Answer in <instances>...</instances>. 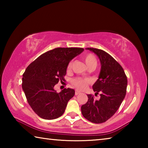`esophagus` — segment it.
<instances>
[{
    "label": "esophagus",
    "instance_id": "esophagus-1",
    "mask_svg": "<svg viewBox=\"0 0 148 148\" xmlns=\"http://www.w3.org/2000/svg\"><path fill=\"white\" fill-rule=\"evenodd\" d=\"M79 93H80V92H79V91H77V90H76V91H75V95H79Z\"/></svg>",
    "mask_w": 148,
    "mask_h": 148
}]
</instances>
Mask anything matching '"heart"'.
I'll list each match as a JSON object with an SVG mask.
<instances>
[{
	"instance_id": "1",
	"label": "heart",
	"mask_w": 148,
	"mask_h": 148,
	"mask_svg": "<svg viewBox=\"0 0 148 148\" xmlns=\"http://www.w3.org/2000/svg\"><path fill=\"white\" fill-rule=\"evenodd\" d=\"M84 60L88 68H91V67H94L95 68L97 66V59L94 55L92 53H87L84 57ZM72 63L73 62L72 61H70V62L67 66V70L69 71L71 70L72 66ZM90 81L88 79H84V78H79V77H76L72 79V84L73 86L76 87L77 89L80 90H84L86 88L87 86L89 84Z\"/></svg>"
}]
</instances>
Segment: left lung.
Returning a JSON list of instances; mask_svg holds the SVG:
<instances>
[{
	"label": "left lung",
	"instance_id": "8db88e82",
	"mask_svg": "<svg viewBox=\"0 0 148 148\" xmlns=\"http://www.w3.org/2000/svg\"><path fill=\"white\" fill-rule=\"evenodd\" d=\"M97 55L101 62L99 77L92 86L101 98L96 100L92 95H87L88 101L82 105L83 116L94 123H102L112 117L123 101L127 92V77L123 69L116 59L104 50L87 47Z\"/></svg>",
	"mask_w": 148,
	"mask_h": 148
}]
</instances>
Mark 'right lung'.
<instances>
[{
	"label": "right lung",
	"instance_id": "add662e5",
	"mask_svg": "<svg viewBox=\"0 0 148 148\" xmlns=\"http://www.w3.org/2000/svg\"><path fill=\"white\" fill-rule=\"evenodd\" d=\"M84 50L82 47H57L42 54L23 74L22 88L30 106L39 117L54 119L61 116L74 97L72 89L57 92L54 86L66 82L64 76L71 60Z\"/></svg>",
	"mask_w": 148,
	"mask_h": 148
}]
</instances>
